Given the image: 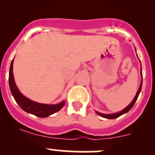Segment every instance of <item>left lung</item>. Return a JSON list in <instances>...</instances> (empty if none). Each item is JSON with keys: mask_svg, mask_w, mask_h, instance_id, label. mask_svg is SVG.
<instances>
[{"mask_svg": "<svg viewBox=\"0 0 155 155\" xmlns=\"http://www.w3.org/2000/svg\"><path fill=\"white\" fill-rule=\"evenodd\" d=\"M137 57H138V56H137ZM138 58H139V57H138ZM141 69H142V68H141ZM140 75H141V76H142V77H143V73H142V70H141V71H140ZM142 85H143V78H142L141 83H140V87H139V89H138V91H137V94H136V96L134 97V100H133V101H131V103L129 104V105L127 106V107L124 108V109H122V110H121V111H120V112H116V113H112V114L101 113V112H97V111H95V112H96V113L98 115H100V116L103 117V118H108V119H114V118H118V117L121 116V115H124V114L127 113V112H129V111L131 109H132V107H134V104H135L136 101H137V98H138V97H139V94H140V91H141Z\"/></svg>", "mask_w": 155, "mask_h": 155, "instance_id": "8db88e82", "label": "left lung"}]
</instances>
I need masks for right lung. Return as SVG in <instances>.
I'll return each instance as SVG.
<instances>
[{"instance_id": "obj_1", "label": "right lung", "mask_w": 155, "mask_h": 155, "mask_svg": "<svg viewBox=\"0 0 155 155\" xmlns=\"http://www.w3.org/2000/svg\"><path fill=\"white\" fill-rule=\"evenodd\" d=\"M14 58L11 62L9 73V85H10V91L13 96L15 102L18 104L21 109L26 112L36 115L40 118H46L50 115L58 112L62 107L65 105L66 102L64 101H61L58 104H44L40 103L35 102L26 97L18 90L16 84L15 82L12 72V65H13Z\"/></svg>"}]
</instances>
